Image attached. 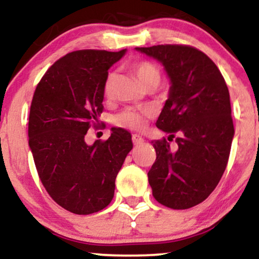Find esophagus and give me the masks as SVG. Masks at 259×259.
I'll return each instance as SVG.
<instances>
[{
	"label": "esophagus",
	"instance_id": "1",
	"mask_svg": "<svg viewBox=\"0 0 259 259\" xmlns=\"http://www.w3.org/2000/svg\"><path fill=\"white\" fill-rule=\"evenodd\" d=\"M133 142H134V145H135V146L142 145L143 139L140 135H137V134H134V135H133Z\"/></svg>",
	"mask_w": 259,
	"mask_h": 259
}]
</instances>
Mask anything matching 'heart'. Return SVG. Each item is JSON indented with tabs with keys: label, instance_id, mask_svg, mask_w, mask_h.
<instances>
[{
	"label": "heart",
	"instance_id": "heart-1",
	"mask_svg": "<svg viewBox=\"0 0 259 259\" xmlns=\"http://www.w3.org/2000/svg\"><path fill=\"white\" fill-rule=\"evenodd\" d=\"M134 71L145 86H148L153 81H158V82L160 81L159 69L148 61H140L134 64ZM114 78H116L114 73H110L106 76L105 82H104V96L106 98H111L112 96ZM152 110L148 107H127L116 117L114 122L118 126L126 127V129L141 130L145 127L147 118L152 117Z\"/></svg>",
	"mask_w": 259,
	"mask_h": 259
}]
</instances>
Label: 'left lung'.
<instances>
[{
  "label": "left lung",
  "instance_id": "left-lung-1",
  "mask_svg": "<svg viewBox=\"0 0 259 259\" xmlns=\"http://www.w3.org/2000/svg\"><path fill=\"white\" fill-rule=\"evenodd\" d=\"M161 62L171 78L169 97L156 126L177 136V150L156 140L155 162L148 172L154 198L171 209L204 201L224 175L234 136L230 92L217 64L190 45L136 48Z\"/></svg>",
  "mask_w": 259,
  "mask_h": 259
}]
</instances>
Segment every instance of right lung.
Segmentation results:
<instances>
[{"label": "right lung", "mask_w": 259, "mask_h": 259, "mask_svg": "<svg viewBox=\"0 0 259 259\" xmlns=\"http://www.w3.org/2000/svg\"><path fill=\"white\" fill-rule=\"evenodd\" d=\"M125 50H77L57 60L35 88L28 118V145L50 197L78 215L106 208L132 135L113 127L106 141L88 146L84 136L99 125L104 82Z\"/></svg>", "instance_id": "1"}]
</instances>
